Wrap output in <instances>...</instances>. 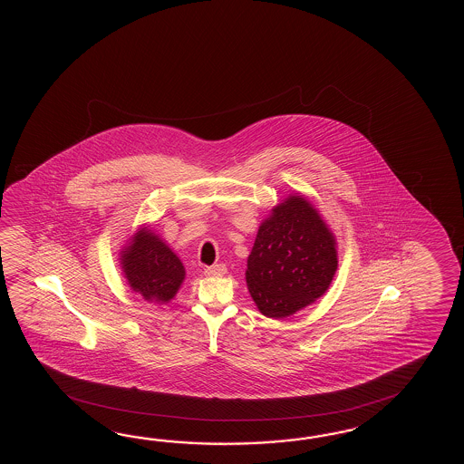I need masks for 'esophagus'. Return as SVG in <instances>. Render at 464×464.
<instances>
[{
    "label": "esophagus",
    "mask_w": 464,
    "mask_h": 464,
    "mask_svg": "<svg viewBox=\"0 0 464 464\" xmlns=\"http://www.w3.org/2000/svg\"><path fill=\"white\" fill-rule=\"evenodd\" d=\"M227 272V266L224 264H218V266H206L204 274L208 276H222Z\"/></svg>",
    "instance_id": "obj_1"
}]
</instances>
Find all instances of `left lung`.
<instances>
[{"label": "left lung", "mask_w": 464, "mask_h": 464, "mask_svg": "<svg viewBox=\"0 0 464 464\" xmlns=\"http://www.w3.org/2000/svg\"><path fill=\"white\" fill-rule=\"evenodd\" d=\"M335 238L302 196H290L258 228L246 285L258 310L285 318L324 295L335 276Z\"/></svg>", "instance_id": "left-lung-1"}]
</instances>
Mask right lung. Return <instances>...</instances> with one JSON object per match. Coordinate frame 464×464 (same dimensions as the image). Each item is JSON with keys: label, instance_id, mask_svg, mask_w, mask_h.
Here are the masks:
<instances>
[{"label": "right lung", "instance_id": "obj_1", "mask_svg": "<svg viewBox=\"0 0 464 464\" xmlns=\"http://www.w3.org/2000/svg\"><path fill=\"white\" fill-rule=\"evenodd\" d=\"M121 262L129 285L149 302H169L186 276L179 256L148 228L132 237Z\"/></svg>", "mask_w": 464, "mask_h": 464}]
</instances>
